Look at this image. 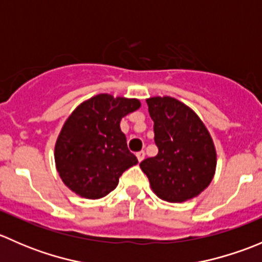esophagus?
Instances as JSON below:
<instances>
[{
    "label": "esophagus",
    "instance_id": "34e87169",
    "mask_svg": "<svg viewBox=\"0 0 262 262\" xmlns=\"http://www.w3.org/2000/svg\"><path fill=\"white\" fill-rule=\"evenodd\" d=\"M144 157H146V152H144V150H139V152H137V158H138L139 162H142V161L144 160Z\"/></svg>",
    "mask_w": 262,
    "mask_h": 262
}]
</instances>
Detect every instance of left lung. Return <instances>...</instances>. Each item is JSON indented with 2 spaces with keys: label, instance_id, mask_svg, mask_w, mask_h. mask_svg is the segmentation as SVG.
Wrapping results in <instances>:
<instances>
[{
  "label": "left lung",
  "instance_id": "left-lung-1",
  "mask_svg": "<svg viewBox=\"0 0 262 262\" xmlns=\"http://www.w3.org/2000/svg\"><path fill=\"white\" fill-rule=\"evenodd\" d=\"M158 153L141 162L153 192L168 203L198 196L213 180L216 153L200 118L170 96L147 99Z\"/></svg>",
  "mask_w": 262,
  "mask_h": 262
}]
</instances>
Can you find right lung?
<instances>
[{"label":"right lung","instance_id":"obj_1","mask_svg":"<svg viewBox=\"0 0 262 262\" xmlns=\"http://www.w3.org/2000/svg\"><path fill=\"white\" fill-rule=\"evenodd\" d=\"M141 107L137 99L100 94L82 102L66 120L54 149L60 179L86 199H100L138 160L128 149L120 120Z\"/></svg>","mask_w":262,"mask_h":262}]
</instances>
